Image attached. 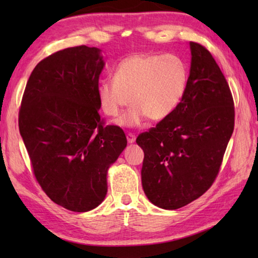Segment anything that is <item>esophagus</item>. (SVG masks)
Wrapping results in <instances>:
<instances>
[{
    "label": "esophagus",
    "instance_id": "1",
    "mask_svg": "<svg viewBox=\"0 0 258 258\" xmlns=\"http://www.w3.org/2000/svg\"><path fill=\"white\" fill-rule=\"evenodd\" d=\"M126 139H127L128 143H134L135 142V135L132 134V133H128L127 135H126Z\"/></svg>",
    "mask_w": 258,
    "mask_h": 258
}]
</instances>
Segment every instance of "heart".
Instances as JSON below:
<instances>
[{"mask_svg":"<svg viewBox=\"0 0 258 258\" xmlns=\"http://www.w3.org/2000/svg\"><path fill=\"white\" fill-rule=\"evenodd\" d=\"M189 71L185 61L176 54L137 53L118 63L112 80L98 86V99L102 111L109 117L119 115L131 107L117 124L137 127L148 117L163 120L175 110L185 93Z\"/></svg>","mask_w":258,"mask_h":258,"instance_id":"obj_1","label":"heart"}]
</instances>
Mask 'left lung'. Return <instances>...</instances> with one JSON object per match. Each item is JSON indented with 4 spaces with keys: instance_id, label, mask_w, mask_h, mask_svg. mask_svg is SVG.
<instances>
[{
    "instance_id": "obj_1",
    "label": "left lung",
    "mask_w": 258,
    "mask_h": 258,
    "mask_svg": "<svg viewBox=\"0 0 258 258\" xmlns=\"http://www.w3.org/2000/svg\"><path fill=\"white\" fill-rule=\"evenodd\" d=\"M190 75L181 102L137 139L145 152L143 191L152 204L169 211L212 186L234 128L233 98L223 73L206 47L190 42Z\"/></svg>"
}]
</instances>
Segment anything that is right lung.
<instances>
[{
	"mask_svg": "<svg viewBox=\"0 0 258 258\" xmlns=\"http://www.w3.org/2000/svg\"><path fill=\"white\" fill-rule=\"evenodd\" d=\"M101 50L68 47L46 56L29 76L19 131L34 175L52 202L89 212L107 195V173L127 145L118 126L100 118Z\"/></svg>",
	"mask_w": 258,
	"mask_h": 258,
	"instance_id": "obj_1",
	"label": "right lung"
}]
</instances>
